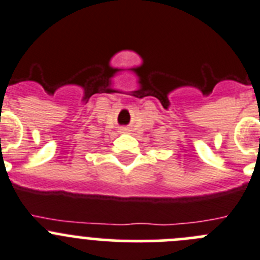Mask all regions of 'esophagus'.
Instances as JSON below:
<instances>
[{
  "mask_svg": "<svg viewBox=\"0 0 260 260\" xmlns=\"http://www.w3.org/2000/svg\"><path fill=\"white\" fill-rule=\"evenodd\" d=\"M121 132H122V133H127L128 128L127 127H121Z\"/></svg>",
  "mask_w": 260,
  "mask_h": 260,
  "instance_id": "1",
  "label": "esophagus"
}]
</instances>
